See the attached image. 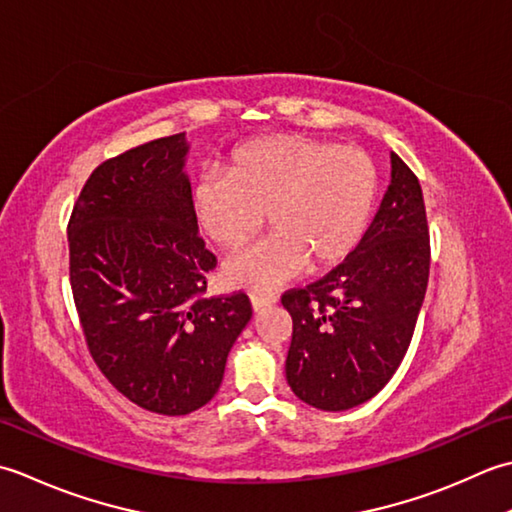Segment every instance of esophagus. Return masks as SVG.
Masks as SVG:
<instances>
[{
	"label": "esophagus",
	"instance_id": "34e87169",
	"mask_svg": "<svg viewBox=\"0 0 512 512\" xmlns=\"http://www.w3.org/2000/svg\"><path fill=\"white\" fill-rule=\"evenodd\" d=\"M271 305H276L274 298H267V296H252V309L254 311H263Z\"/></svg>",
	"mask_w": 512,
	"mask_h": 512
}]
</instances>
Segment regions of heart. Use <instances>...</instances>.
<instances>
[{
	"instance_id": "b5f03b06",
	"label": "heart",
	"mask_w": 512,
	"mask_h": 512,
	"mask_svg": "<svg viewBox=\"0 0 512 512\" xmlns=\"http://www.w3.org/2000/svg\"><path fill=\"white\" fill-rule=\"evenodd\" d=\"M378 194L371 156L302 134H274L232 152L227 176L192 185V216L218 247L245 243L263 225L271 234L229 256L223 280L234 289L274 291L342 263L360 243Z\"/></svg>"
}]
</instances>
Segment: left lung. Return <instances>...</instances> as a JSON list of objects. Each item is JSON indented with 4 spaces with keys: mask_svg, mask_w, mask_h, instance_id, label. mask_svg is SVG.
Returning a JSON list of instances; mask_svg holds the SVG:
<instances>
[{
    "mask_svg": "<svg viewBox=\"0 0 512 512\" xmlns=\"http://www.w3.org/2000/svg\"><path fill=\"white\" fill-rule=\"evenodd\" d=\"M429 227L420 181L391 152V181L358 247L318 283L287 291L285 373L296 398L349 411L384 389L409 349L426 285Z\"/></svg>",
    "mask_w": 512,
    "mask_h": 512,
    "instance_id": "left-lung-1",
    "label": "left lung"
}]
</instances>
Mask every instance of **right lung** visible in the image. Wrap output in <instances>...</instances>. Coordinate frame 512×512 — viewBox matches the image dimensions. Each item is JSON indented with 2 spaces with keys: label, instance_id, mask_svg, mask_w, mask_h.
<instances>
[{
  "label": "right lung",
  "instance_id": "right-lung-1",
  "mask_svg": "<svg viewBox=\"0 0 512 512\" xmlns=\"http://www.w3.org/2000/svg\"><path fill=\"white\" fill-rule=\"evenodd\" d=\"M185 132L101 163L68 225L70 285L97 367L125 398L187 415L223 382L252 320L245 294L201 298L216 267L192 216Z\"/></svg>",
  "mask_w": 512,
  "mask_h": 512
}]
</instances>
